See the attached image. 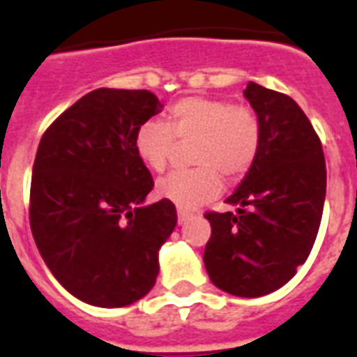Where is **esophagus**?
<instances>
[{"mask_svg": "<svg viewBox=\"0 0 357 357\" xmlns=\"http://www.w3.org/2000/svg\"><path fill=\"white\" fill-rule=\"evenodd\" d=\"M190 217H192V213H190V211H185V209H179V211H178V220H179V224L187 222V220H189Z\"/></svg>", "mask_w": 357, "mask_h": 357, "instance_id": "obj_1", "label": "esophagus"}]
</instances>
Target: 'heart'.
<instances>
[{
	"label": "heart",
	"instance_id": "1",
	"mask_svg": "<svg viewBox=\"0 0 357 357\" xmlns=\"http://www.w3.org/2000/svg\"><path fill=\"white\" fill-rule=\"evenodd\" d=\"M259 114L222 98L187 96L168 107V123L146 120L135 133V150L162 172L178 142L192 146L190 170H176L157 181V192L181 209H195L220 195L222 178L235 183L252 170L261 150Z\"/></svg>",
	"mask_w": 357,
	"mask_h": 357
}]
</instances>
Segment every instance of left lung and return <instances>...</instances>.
Returning a JSON list of instances; mask_svg holds the SVG:
<instances>
[{"label":"left lung","mask_w":357,"mask_h":357,"mask_svg":"<svg viewBox=\"0 0 357 357\" xmlns=\"http://www.w3.org/2000/svg\"><path fill=\"white\" fill-rule=\"evenodd\" d=\"M244 96L259 114L261 150L226 204L207 211L211 237L204 263L211 282L235 296L276 291L304 265L315 244L326 196L319 135L293 98L248 83Z\"/></svg>","instance_id":"1"}]
</instances>
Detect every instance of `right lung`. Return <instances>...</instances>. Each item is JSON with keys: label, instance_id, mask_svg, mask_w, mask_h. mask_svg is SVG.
Listing matches in <instances>:
<instances>
[{"label": "right lung", "instance_id": "add662e5", "mask_svg": "<svg viewBox=\"0 0 357 357\" xmlns=\"http://www.w3.org/2000/svg\"><path fill=\"white\" fill-rule=\"evenodd\" d=\"M162 105L150 91L96 89L44 131L31 176L29 222L42 259L75 298L100 307L140 300L176 206L142 207L153 179L135 133Z\"/></svg>", "mask_w": 357, "mask_h": 357}]
</instances>
